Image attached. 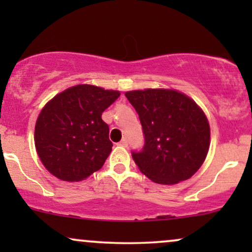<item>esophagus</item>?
<instances>
[{
  "instance_id": "34e87169",
  "label": "esophagus",
  "mask_w": 252,
  "mask_h": 252,
  "mask_svg": "<svg viewBox=\"0 0 252 252\" xmlns=\"http://www.w3.org/2000/svg\"><path fill=\"white\" fill-rule=\"evenodd\" d=\"M118 144H120V146H122V147H126V146H128V140H126V138H122V140H121V142Z\"/></svg>"
}]
</instances>
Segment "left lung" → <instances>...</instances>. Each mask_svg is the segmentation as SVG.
Wrapping results in <instances>:
<instances>
[{"label":"left lung","instance_id":"obj_1","mask_svg":"<svg viewBox=\"0 0 252 252\" xmlns=\"http://www.w3.org/2000/svg\"><path fill=\"white\" fill-rule=\"evenodd\" d=\"M126 97L142 126V149L131 152L141 172L162 185L189 179L200 168L210 147L209 121L201 109L173 90H137L126 92Z\"/></svg>","mask_w":252,"mask_h":252}]
</instances>
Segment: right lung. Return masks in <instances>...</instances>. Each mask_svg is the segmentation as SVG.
Returning a JSON list of instances; mask_svg holds the SVG:
<instances>
[{
  "label": "right lung",
  "mask_w": 252,
  "mask_h": 252,
  "mask_svg": "<svg viewBox=\"0 0 252 252\" xmlns=\"http://www.w3.org/2000/svg\"><path fill=\"white\" fill-rule=\"evenodd\" d=\"M120 92L77 85L57 94L35 124V148L50 173L63 181H80L102 168L112 148L102 114Z\"/></svg>",
  "instance_id": "add662e5"
}]
</instances>
